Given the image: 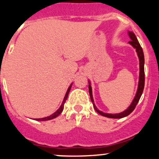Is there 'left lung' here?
<instances>
[{
    "label": "left lung",
    "instance_id": "8db88e82",
    "mask_svg": "<svg viewBox=\"0 0 159 159\" xmlns=\"http://www.w3.org/2000/svg\"><path fill=\"white\" fill-rule=\"evenodd\" d=\"M129 35L131 40V41H130L129 43L131 46H132L133 48H135L136 52H137L138 56H139V70H140V71H139V86H138L137 92H136L135 96H134V99H133L132 102H131V104L130 105L129 108H128L125 111H124L123 112H121V113H118V114H107L99 111L94 103V99H93V97H92V91H91V84H90V81L89 82V94H90V97H91V102H92L93 107H94V108L95 109V111L98 112V113H99L101 115H102V116L107 117V118H124V117L128 116V115H130V114L134 111V108H135L136 105H137L138 102H139V99H140L141 96H142V92H143L144 86H145V70H144L145 57H144V53H143V51H142V47H141L140 44H139V41H138L137 38H136L135 34H134L132 31H129Z\"/></svg>",
    "mask_w": 159,
    "mask_h": 159
}]
</instances>
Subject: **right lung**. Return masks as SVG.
Wrapping results in <instances>:
<instances>
[{
  "label": "right lung",
  "instance_id": "1",
  "mask_svg": "<svg viewBox=\"0 0 159 159\" xmlns=\"http://www.w3.org/2000/svg\"><path fill=\"white\" fill-rule=\"evenodd\" d=\"M71 85H72V84H70V85L69 86V88H68V91H67L66 94H65V98H64V100H63V102H62L60 108H59L56 111L54 114H52V115H50V116H48V117H45V118H38V119L36 118L35 120H37V121H48V120L53 119V118H56V117L58 116V115L61 113L62 111H63V109H64V105H65V102H66L67 98H68V94H69V91L70 90V88H71Z\"/></svg>",
  "mask_w": 159,
  "mask_h": 159
}]
</instances>
